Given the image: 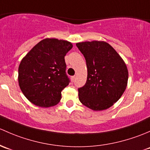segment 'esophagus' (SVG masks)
<instances>
[{
	"label": "esophagus",
	"mask_w": 150,
	"mask_h": 150,
	"mask_svg": "<svg viewBox=\"0 0 150 150\" xmlns=\"http://www.w3.org/2000/svg\"><path fill=\"white\" fill-rule=\"evenodd\" d=\"M75 79H76V76H71V81H74Z\"/></svg>",
	"instance_id": "1"
}]
</instances>
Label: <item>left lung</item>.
Wrapping results in <instances>:
<instances>
[{"label": "left lung", "mask_w": 150, "mask_h": 150, "mask_svg": "<svg viewBox=\"0 0 150 150\" xmlns=\"http://www.w3.org/2000/svg\"><path fill=\"white\" fill-rule=\"evenodd\" d=\"M76 45L84 55L87 68L86 84L78 89L80 102L93 110L109 108L127 86L129 72L124 61L106 42H82Z\"/></svg>", "instance_id": "1"}]
</instances>
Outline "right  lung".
Returning <instances> with one entry per match:
<instances>
[{
  "instance_id": "1",
  "label": "right lung",
  "mask_w": 150,
  "mask_h": 150,
  "mask_svg": "<svg viewBox=\"0 0 150 150\" xmlns=\"http://www.w3.org/2000/svg\"><path fill=\"white\" fill-rule=\"evenodd\" d=\"M72 47L69 41L46 38L22 58L18 66V85L32 104L49 108L59 103L61 91L69 84L64 57Z\"/></svg>"
}]
</instances>
